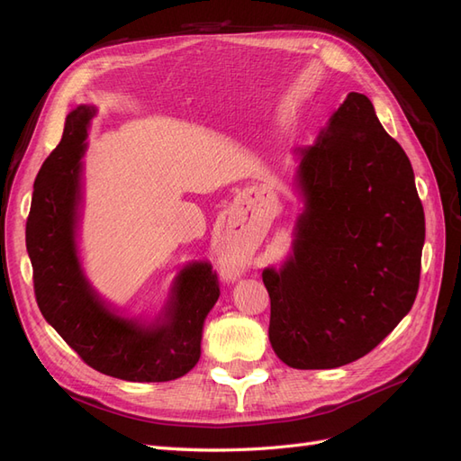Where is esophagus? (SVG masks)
<instances>
[{
    "instance_id": "obj_1",
    "label": "esophagus",
    "mask_w": 461,
    "mask_h": 461,
    "mask_svg": "<svg viewBox=\"0 0 461 461\" xmlns=\"http://www.w3.org/2000/svg\"><path fill=\"white\" fill-rule=\"evenodd\" d=\"M222 273H225L227 276H236V275H240V265H236V263L229 261L227 265H222Z\"/></svg>"
}]
</instances>
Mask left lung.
Returning a JSON list of instances; mask_svg holds the SVG:
<instances>
[{"instance_id":"left-lung-1","label":"left lung","mask_w":461,"mask_h":461,"mask_svg":"<svg viewBox=\"0 0 461 461\" xmlns=\"http://www.w3.org/2000/svg\"><path fill=\"white\" fill-rule=\"evenodd\" d=\"M298 156L292 254L261 275L269 340L288 367L334 369L369 354L411 310L425 213L406 151L364 94H348Z\"/></svg>"}]
</instances>
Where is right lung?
<instances>
[{
	"instance_id": "1",
	"label": "right lung",
	"mask_w": 461,
	"mask_h": 461,
	"mask_svg": "<svg viewBox=\"0 0 461 461\" xmlns=\"http://www.w3.org/2000/svg\"><path fill=\"white\" fill-rule=\"evenodd\" d=\"M94 115L92 105L67 115L61 142L34 180L26 249L38 308L92 369L132 383L173 381L198 364L203 321L219 298L217 273L205 261L186 265L149 325L117 315L95 294L77 249L80 158Z\"/></svg>"
}]
</instances>
